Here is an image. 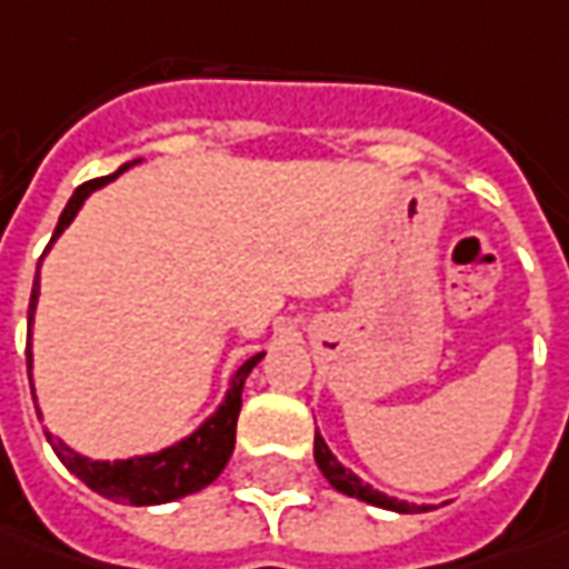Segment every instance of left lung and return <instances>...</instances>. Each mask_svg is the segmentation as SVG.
<instances>
[{
	"label": "left lung",
	"instance_id": "1",
	"mask_svg": "<svg viewBox=\"0 0 569 569\" xmlns=\"http://www.w3.org/2000/svg\"><path fill=\"white\" fill-rule=\"evenodd\" d=\"M315 462H318V469L323 472V479L330 481L337 491L349 495V498H359L365 500V503H371V507H383V510H397V513H419V510H431V507H419V503H406V500L387 498V495H381V491H375L371 485H365L352 469H346L343 462L330 453V447L323 443V438L318 435V431H315Z\"/></svg>",
	"mask_w": 569,
	"mask_h": 569
}]
</instances>
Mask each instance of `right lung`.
I'll list each match as a JSON object with an SVG mask.
<instances>
[{"label":"right lung","instance_id":"right-lung-1","mask_svg":"<svg viewBox=\"0 0 569 569\" xmlns=\"http://www.w3.org/2000/svg\"><path fill=\"white\" fill-rule=\"evenodd\" d=\"M128 167L131 163H126L119 172H126ZM119 172L103 176V179H90L84 186L74 188V194L69 198V204H66L59 223H56L50 246L66 232V226L74 220V213L88 201L90 191H97V188L112 182ZM37 299H40V264H37V280H33V292H30L28 308V375L30 365H33V356H30V327H33ZM261 359H264V352H258L248 362L239 365V371L229 381V390H226V400L220 402V409L198 431H191L188 438L172 443L167 450H160V453H148V457H131V460L116 462L88 460V457L74 453L69 443L56 441L52 435H47V438H50L56 457L66 462L69 472H74L78 479L84 481L90 491L116 500V503L148 507V503H169V500L186 498V495H194V491L207 488L210 481L223 472L226 462L232 457V447H236V421H239V409H242V387H246V378L251 375V368L261 362ZM30 393H33V383H30Z\"/></svg>","mask_w":569,"mask_h":569}]
</instances>
